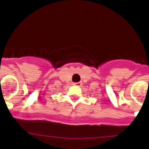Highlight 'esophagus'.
I'll return each instance as SVG.
<instances>
[{
  "instance_id": "34e87169",
  "label": "esophagus",
  "mask_w": 149,
  "mask_h": 149,
  "mask_svg": "<svg viewBox=\"0 0 149 149\" xmlns=\"http://www.w3.org/2000/svg\"><path fill=\"white\" fill-rule=\"evenodd\" d=\"M74 85H77V86H79V87H81V86L82 85V82L80 81V82H77V83H74Z\"/></svg>"
}]
</instances>
